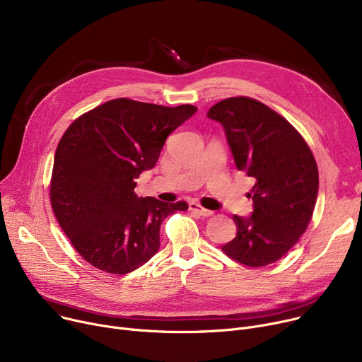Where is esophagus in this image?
<instances>
[{"mask_svg": "<svg viewBox=\"0 0 362 362\" xmlns=\"http://www.w3.org/2000/svg\"><path fill=\"white\" fill-rule=\"evenodd\" d=\"M189 209L194 212V214H197V215H199V216H211L214 212L212 211H209V209H205L204 206H201L199 204H197V202H190L189 204Z\"/></svg>", "mask_w": 362, "mask_h": 362, "instance_id": "obj_1", "label": "esophagus"}]
</instances>
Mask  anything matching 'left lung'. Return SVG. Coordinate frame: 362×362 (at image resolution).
Returning <instances> with one entry per match:
<instances>
[{
  "mask_svg": "<svg viewBox=\"0 0 362 362\" xmlns=\"http://www.w3.org/2000/svg\"><path fill=\"white\" fill-rule=\"evenodd\" d=\"M206 116L224 128L234 163L255 179L249 216L233 215L235 237L223 252L252 268L279 260L305 231L319 192L315 157L298 131L250 98H230Z\"/></svg>",
  "mask_w": 362,
  "mask_h": 362,
  "instance_id": "obj_1",
  "label": "left lung"
}]
</instances>
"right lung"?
Instances as JSON below:
<instances>
[{
	"mask_svg": "<svg viewBox=\"0 0 362 362\" xmlns=\"http://www.w3.org/2000/svg\"><path fill=\"white\" fill-rule=\"evenodd\" d=\"M197 112L115 99L84 113L62 135L54 160L51 204L72 246L94 268L125 275L160 249L167 215L186 211L138 198L135 179L153 168L164 142Z\"/></svg>",
	"mask_w": 362,
	"mask_h": 362,
	"instance_id": "obj_1",
	"label": "right lung"
}]
</instances>
